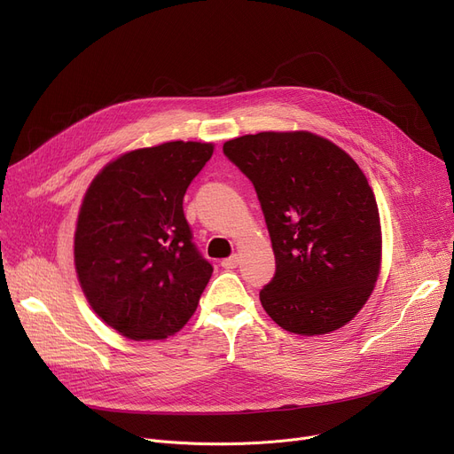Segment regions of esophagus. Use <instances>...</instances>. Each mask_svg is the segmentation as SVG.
<instances>
[{
    "label": "esophagus",
    "instance_id": "esophagus-1",
    "mask_svg": "<svg viewBox=\"0 0 454 454\" xmlns=\"http://www.w3.org/2000/svg\"><path fill=\"white\" fill-rule=\"evenodd\" d=\"M237 265H239V257H237V255H231V257H226V259L221 261L223 269H235Z\"/></svg>",
    "mask_w": 454,
    "mask_h": 454
}]
</instances>
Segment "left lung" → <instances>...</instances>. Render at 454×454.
Wrapping results in <instances>:
<instances>
[{
  "instance_id": "obj_1",
  "label": "left lung",
  "mask_w": 454,
  "mask_h": 454,
  "mask_svg": "<svg viewBox=\"0 0 454 454\" xmlns=\"http://www.w3.org/2000/svg\"><path fill=\"white\" fill-rule=\"evenodd\" d=\"M254 184L276 255L259 293L285 331L324 335L346 325L370 298L380 269L373 191L335 143L311 132H259L224 143Z\"/></svg>"
}]
</instances>
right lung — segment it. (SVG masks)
<instances>
[{
    "mask_svg": "<svg viewBox=\"0 0 454 454\" xmlns=\"http://www.w3.org/2000/svg\"><path fill=\"white\" fill-rule=\"evenodd\" d=\"M211 154V143L199 141L130 151L86 191L75 231L79 283L98 317L127 339H167L197 311L213 267L182 204Z\"/></svg>",
    "mask_w": 454,
    "mask_h": 454,
    "instance_id": "add662e5",
    "label": "right lung"
}]
</instances>
